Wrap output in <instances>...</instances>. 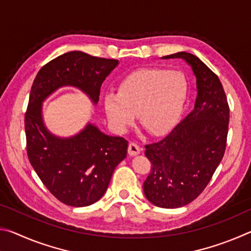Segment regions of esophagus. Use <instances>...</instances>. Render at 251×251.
Segmentation results:
<instances>
[{"label": "esophagus", "instance_id": "esophagus-1", "mask_svg": "<svg viewBox=\"0 0 251 251\" xmlns=\"http://www.w3.org/2000/svg\"><path fill=\"white\" fill-rule=\"evenodd\" d=\"M141 147H139L137 144H135V143H129V145H128V154H129V156H136V155H138L139 152H141Z\"/></svg>", "mask_w": 251, "mask_h": 251}]
</instances>
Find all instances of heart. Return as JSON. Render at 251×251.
Wrapping results in <instances>:
<instances>
[{"instance_id":"1","label":"heart","mask_w":251,"mask_h":251,"mask_svg":"<svg viewBox=\"0 0 251 251\" xmlns=\"http://www.w3.org/2000/svg\"><path fill=\"white\" fill-rule=\"evenodd\" d=\"M188 80L179 71L158 67L131 72L116 93L104 97V108L113 129L124 134L138 114L142 125L155 136L171 131L179 122L188 99Z\"/></svg>"}]
</instances>
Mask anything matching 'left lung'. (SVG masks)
I'll return each instance as SVG.
<instances>
[{
    "label": "left lung",
    "instance_id": "left-lung-1",
    "mask_svg": "<svg viewBox=\"0 0 251 251\" xmlns=\"http://www.w3.org/2000/svg\"><path fill=\"white\" fill-rule=\"evenodd\" d=\"M163 58H182L196 76L195 107L161 141L146 145L151 169L144 194L152 205L179 208L206 188L226 150L229 106L218 76L195 55L178 52Z\"/></svg>",
    "mask_w": 251,
    "mask_h": 251
}]
</instances>
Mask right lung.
Returning a JSON list of instances; mask_svg holds the SVG:
<instances>
[{
    "label": "right lung",
    "instance_id": "add662e5",
    "mask_svg": "<svg viewBox=\"0 0 251 251\" xmlns=\"http://www.w3.org/2000/svg\"><path fill=\"white\" fill-rule=\"evenodd\" d=\"M118 63L74 50L49 62L33 82L25 113L27 156L46 188L65 205L85 207L100 201L114 169L125 159L128 142L91 123L72 137L55 136L44 125L42 104L59 87L74 86L96 105L101 84Z\"/></svg>",
    "mask_w": 251,
    "mask_h": 251
}]
</instances>
